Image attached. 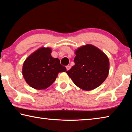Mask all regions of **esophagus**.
I'll return each mask as SVG.
<instances>
[{
	"label": "esophagus",
	"mask_w": 132,
	"mask_h": 132,
	"mask_svg": "<svg viewBox=\"0 0 132 132\" xmlns=\"http://www.w3.org/2000/svg\"><path fill=\"white\" fill-rule=\"evenodd\" d=\"M66 70H70V69L71 68V66H69V65H68V66H66Z\"/></svg>",
	"instance_id": "obj_1"
}]
</instances>
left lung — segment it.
Returning <instances> with one entry per match:
<instances>
[{
    "mask_svg": "<svg viewBox=\"0 0 132 132\" xmlns=\"http://www.w3.org/2000/svg\"><path fill=\"white\" fill-rule=\"evenodd\" d=\"M75 64L66 71L76 86L86 91L99 87L107 78L109 61L105 53L91 44L75 50Z\"/></svg>",
    "mask_w": 132,
    "mask_h": 132,
    "instance_id": "1",
    "label": "left lung"
}]
</instances>
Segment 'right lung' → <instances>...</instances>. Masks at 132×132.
<instances>
[{
	"instance_id": "right-lung-1",
	"label": "right lung",
	"mask_w": 132,
	"mask_h": 132,
	"mask_svg": "<svg viewBox=\"0 0 132 132\" xmlns=\"http://www.w3.org/2000/svg\"><path fill=\"white\" fill-rule=\"evenodd\" d=\"M52 49L41 47L24 62L22 74L25 81L36 90H45L53 84L60 72L66 71L58 58L51 56Z\"/></svg>"
}]
</instances>
